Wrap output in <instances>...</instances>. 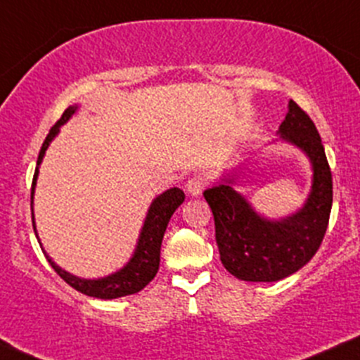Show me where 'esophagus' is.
I'll use <instances>...</instances> for the list:
<instances>
[{
	"instance_id": "esophagus-1",
	"label": "esophagus",
	"mask_w": 360,
	"mask_h": 360,
	"mask_svg": "<svg viewBox=\"0 0 360 360\" xmlns=\"http://www.w3.org/2000/svg\"><path fill=\"white\" fill-rule=\"evenodd\" d=\"M203 188H205V179H203L202 174H195V176H191L190 179H188L186 190L191 197H198L203 191Z\"/></svg>"
}]
</instances>
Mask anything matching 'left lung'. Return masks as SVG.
Segmentation results:
<instances>
[{
	"mask_svg": "<svg viewBox=\"0 0 360 360\" xmlns=\"http://www.w3.org/2000/svg\"><path fill=\"white\" fill-rule=\"evenodd\" d=\"M281 137L301 148L314 165V186L300 212L288 219L266 221L230 184L203 191L214 214L221 263L240 281L275 282L289 277L315 256L328 230L331 169L317 127L294 101L281 125Z\"/></svg>",
	"mask_w": 360,
	"mask_h": 360,
	"instance_id": "1",
	"label": "left lung"
}]
</instances>
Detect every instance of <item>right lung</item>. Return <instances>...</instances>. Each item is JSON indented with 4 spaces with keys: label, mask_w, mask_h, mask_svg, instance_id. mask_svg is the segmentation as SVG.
<instances>
[{
    "label": "right lung",
    "mask_w": 360,
    "mask_h": 360,
    "mask_svg": "<svg viewBox=\"0 0 360 360\" xmlns=\"http://www.w3.org/2000/svg\"><path fill=\"white\" fill-rule=\"evenodd\" d=\"M75 111L76 106H69L68 110L63 112L59 122L50 129L49 136L45 137V143H43L38 155L34 177H32L31 200L32 193H34L36 177H38V167L39 163H41L43 155H45L46 148H49L50 141H52L53 137H56V134L59 132V127L63 125V123H66L69 116ZM183 202V190H179V188H170V190H167L165 193L160 195L157 200L151 203L150 210H148L146 221H144L143 231H141L139 244H137L136 252H134V257L129 261V264H127L125 268H122V270L116 271V274L110 275V277L97 278V281H85V278H78L75 277V275L64 271L63 268L57 266V264L45 254L46 259H49V263L52 264L53 270L57 271V275H59L64 282H68L72 289L86 294V296L101 297V300H115V297L127 296V294L139 292L141 289L146 288V285L153 281L155 275H157L160 266V248H162L163 233H165V228L167 224H169L170 216H172L174 210H176ZM32 228H34L36 233L34 219H32Z\"/></svg>",
    "instance_id": "1"
}]
</instances>
